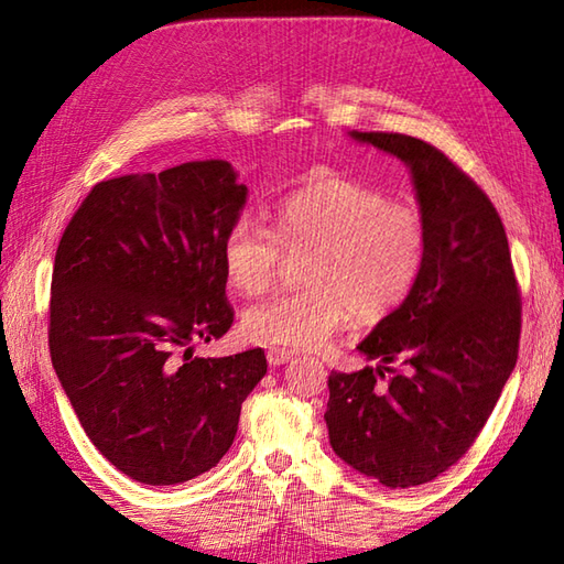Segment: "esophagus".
<instances>
[{"label":"esophagus","instance_id":"1","mask_svg":"<svg viewBox=\"0 0 564 564\" xmlns=\"http://www.w3.org/2000/svg\"><path fill=\"white\" fill-rule=\"evenodd\" d=\"M291 358H293V351L281 349V346H269L267 361H269L271 366H283L285 361H291Z\"/></svg>","mask_w":564,"mask_h":564}]
</instances>
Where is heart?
<instances>
[{"mask_svg":"<svg viewBox=\"0 0 564 564\" xmlns=\"http://www.w3.org/2000/svg\"><path fill=\"white\" fill-rule=\"evenodd\" d=\"M310 254L301 267L305 289L273 295L242 317L251 341L317 349L346 317L388 315L416 281L426 251V220L414 206L376 188L327 182L285 198L273 230L239 215L220 242L227 283L254 297L279 279L285 254Z\"/></svg>","mask_w":564,"mask_h":564,"instance_id":"heart-1","label":"heart"}]
</instances>
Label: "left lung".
I'll list each match as a JSON object with an SVG mask.
<instances>
[{
  "label": "left lung",
  "mask_w": 564,
  "mask_h": 564,
  "mask_svg": "<svg viewBox=\"0 0 564 564\" xmlns=\"http://www.w3.org/2000/svg\"><path fill=\"white\" fill-rule=\"evenodd\" d=\"M410 164L426 220L404 303L356 346L380 366L332 370L325 422L341 460L386 487L431 482L492 414L519 356L521 291L505 225L458 164L402 133H351Z\"/></svg>",
  "instance_id": "obj_1"
}]
</instances>
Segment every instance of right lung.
Returning <instances> with one entry per match:
<instances>
[{
    "instance_id": "right-lung-1",
    "label": "right lung",
    "mask_w": 564,
    "mask_h": 564,
    "mask_svg": "<svg viewBox=\"0 0 564 564\" xmlns=\"http://www.w3.org/2000/svg\"><path fill=\"white\" fill-rule=\"evenodd\" d=\"M245 198L223 160L126 174L89 191L57 245L53 368L94 446L138 482L218 465L267 373L263 349L194 356L235 319L220 242Z\"/></svg>"
}]
</instances>
